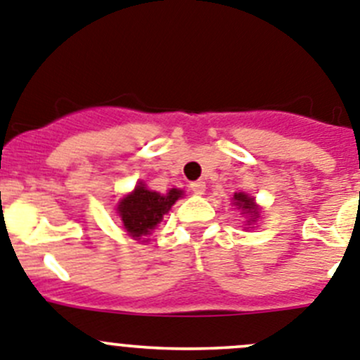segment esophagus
<instances>
[{
	"label": "esophagus",
	"instance_id": "esophagus-1",
	"mask_svg": "<svg viewBox=\"0 0 360 360\" xmlns=\"http://www.w3.org/2000/svg\"><path fill=\"white\" fill-rule=\"evenodd\" d=\"M190 188L195 195H202L204 191H206V183H204V181H193V183L190 184Z\"/></svg>",
	"mask_w": 360,
	"mask_h": 360
}]
</instances>
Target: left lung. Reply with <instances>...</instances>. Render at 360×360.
I'll list each match as a JSON object with an SVG mask.
<instances>
[{"label":"left lung","instance_id":"obj_1","mask_svg":"<svg viewBox=\"0 0 360 360\" xmlns=\"http://www.w3.org/2000/svg\"><path fill=\"white\" fill-rule=\"evenodd\" d=\"M233 204L238 210H241V214H247L248 226H250L252 221H256V218H259V207H257L254 197H248L247 193H241L240 191V193H234Z\"/></svg>","mask_w":360,"mask_h":360}]
</instances>
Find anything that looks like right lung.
Masks as SVG:
<instances>
[{
	"mask_svg": "<svg viewBox=\"0 0 360 360\" xmlns=\"http://www.w3.org/2000/svg\"><path fill=\"white\" fill-rule=\"evenodd\" d=\"M179 197H183V190L177 188H172L163 195L149 190L143 183H139L131 193L120 199L117 213L122 220L126 233L133 240L147 241L146 236L156 229L158 224L163 220L165 214L169 213Z\"/></svg>",
	"mask_w": 360,
	"mask_h": 360,
	"instance_id": "right-lung-1",
	"label": "right lung"
}]
</instances>
